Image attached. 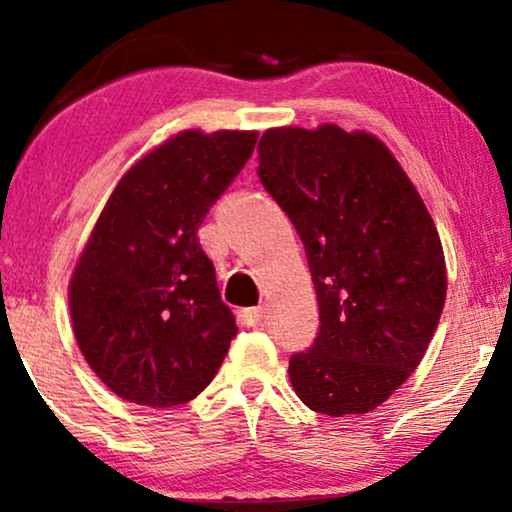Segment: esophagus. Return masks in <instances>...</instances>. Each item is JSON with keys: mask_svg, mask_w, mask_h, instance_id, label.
Segmentation results:
<instances>
[{"mask_svg": "<svg viewBox=\"0 0 512 512\" xmlns=\"http://www.w3.org/2000/svg\"><path fill=\"white\" fill-rule=\"evenodd\" d=\"M242 317L247 326H261L265 321V307H249V310H244Z\"/></svg>", "mask_w": 512, "mask_h": 512, "instance_id": "34e87169", "label": "esophagus"}]
</instances>
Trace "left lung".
Returning <instances> with one entry per match:
<instances>
[{"instance_id":"1","label":"left lung","mask_w":512,"mask_h":512,"mask_svg":"<svg viewBox=\"0 0 512 512\" xmlns=\"http://www.w3.org/2000/svg\"><path fill=\"white\" fill-rule=\"evenodd\" d=\"M258 177L305 244L319 303L314 347L293 354L300 401L328 417L382 405L424 359L447 296L436 223L387 144L335 123L282 125Z\"/></svg>"}]
</instances>
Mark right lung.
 I'll return each mask as SVG.
<instances>
[{"label":"right lung","instance_id":"add662e5","mask_svg":"<svg viewBox=\"0 0 512 512\" xmlns=\"http://www.w3.org/2000/svg\"><path fill=\"white\" fill-rule=\"evenodd\" d=\"M256 130H181L116 181L69 279L74 338L128 403L172 408L214 380L237 326L198 228Z\"/></svg>","mask_w":512,"mask_h":512}]
</instances>
